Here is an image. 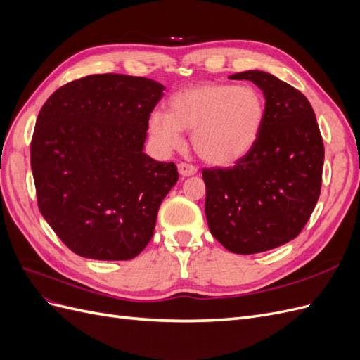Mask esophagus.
Returning <instances> with one entry per match:
<instances>
[{
	"mask_svg": "<svg viewBox=\"0 0 360 360\" xmlns=\"http://www.w3.org/2000/svg\"><path fill=\"white\" fill-rule=\"evenodd\" d=\"M179 172L183 177H189V176H193V174H197V167L191 165V163H186V162H181L179 163Z\"/></svg>",
	"mask_w": 360,
	"mask_h": 360,
	"instance_id": "1",
	"label": "esophagus"
}]
</instances>
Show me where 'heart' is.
Segmentation results:
<instances>
[{
  "label": "heart",
  "mask_w": 360,
  "mask_h": 360,
  "mask_svg": "<svg viewBox=\"0 0 360 360\" xmlns=\"http://www.w3.org/2000/svg\"><path fill=\"white\" fill-rule=\"evenodd\" d=\"M263 122V97L252 86L207 82L174 93L168 114H151L148 130L163 153L181 148L186 130L201 159L230 165L254 147Z\"/></svg>",
  "instance_id": "1"
}]
</instances>
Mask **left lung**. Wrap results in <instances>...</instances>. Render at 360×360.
<instances>
[{"label":"left lung","mask_w":360,"mask_h":360,"mask_svg":"<svg viewBox=\"0 0 360 360\" xmlns=\"http://www.w3.org/2000/svg\"><path fill=\"white\" fill-rule=\"evenodd\" d=\"M264 94L254 147L231 168H204L210 233L234 254H258L296 238L321 192L324 146L309 101L276 76L248 70Z\"/></svg>","instance_id":"left-lung-1"}]
</instances>
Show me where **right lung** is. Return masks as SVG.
Listing matches in <instances>:
<instances>
[{"label": "right lung", "mask_w": 360, "mask_h": 360, "mask_svg": "<svg viewBox=\"0 0 360 360\" xmlns=\"http://www.w3.org/2000/svg\"><path fill=\"white\" fill-rule=\"evenodd\" d=\"M163 89L143 76L90 75L41 106L31 139L37 205L75 254L124 261L153 237L159 205L179 180L176 163L143 151Z\"/></svg>", "instance_id": "right-lung-1"}]
</instances>
